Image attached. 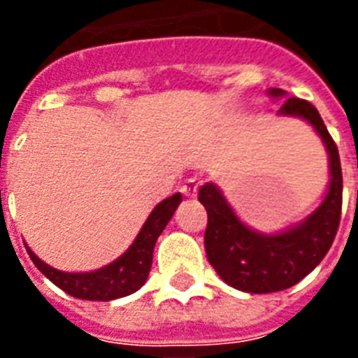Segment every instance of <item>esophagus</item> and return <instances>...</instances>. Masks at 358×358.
I'll list each match as a JSON object with an SVG mask.
<instances>
[{
  "label": "esophagus",
  "mask_w": 358,
  "mask_h": 358,
  "mask_svg": "<svg viewBox=\"0 0 358 358\" xmlns=\"http://www.w3.org/2000/svg\"><path fill=\"white\" fill-rule=\"evenodd\" d=\"M180 191H182V195L184 196H189V199H193V196H196V191H199V184H196L195 180H187L182 187H180Z\"/></svg>",
  "instance_id": "esophagus-1"
}]
</instances>
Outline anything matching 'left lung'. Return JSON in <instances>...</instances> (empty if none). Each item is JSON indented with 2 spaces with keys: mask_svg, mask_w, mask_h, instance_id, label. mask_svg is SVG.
Returning a JSON list of instances; mask_svg holds the SVG:
<instances>
[{
  "mask_svg": "<svg viewBox=\"0 0 358 358\" xmlns=\"http://www.w3.org/2000/svg\"><path fill=\"white\" fill-rule=\"evenodd\" d=\"M271 98H284L282 89H269ZM280 117H297L310 124L329 154V187L322 204L301 223L273 234L250 229L236 215L217 185L208 182L199 201L208 212L204 234L208 262L224 282L247 294H271L305 278L327 255L342 212V167L338 148L317 109L306 100L288 98Z\"/></svg>",
  "mask_w": 358,
  "mask_h": 358,
  "instance_id": "left-lung-1",
  "label": "left lung"
}]
</instances>
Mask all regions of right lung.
<instances>
[{
    "mask_svg": "<svg viewBox=\"0 0 358 358\" xmlns=\"http://www.w3.org/2000/svg\"><path fill=\"white\" fill-rule=\"evenodd\" d=\"M182 202V195L174 193L162 201L150 212L139 234L129 245L128 250L108 266L87 273H66L42 262L33 250L25 245L27 255L42 275H46L57 288L72 297L87 301H113L134 294L146 282L152 266V252L163 229L167 227L176 208Z\"/></svg>",
    "mask_w": 358,
    "mask_h": 358,
    "instance_id": "right-lung-1",
    "label": "right lung"
}]
</instances>
